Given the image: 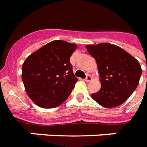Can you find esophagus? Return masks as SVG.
I'll return each mask as SVG.
<instances>
[{"mask_svg": "<svg viewBox=\"0 0 147 147\" xmlns=\"http://www.w3.org/2000/svg\"><path fill=\"white\" fill-rule=\"evenodd\" d=\"M92 76H89V75H87V76H86V78H85V80L86 81V82H90V81L92 80Z\"/></svg>", "mask_w": 147, "mask_h": 147, "instance_id": "esophagus-1", "label": "esophagus"}]
</instances>
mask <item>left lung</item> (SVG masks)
I'll list each match as a JSON object with an SVG mask.
<instances>
[{
	"label": "left lung",
	"instance_id": "8db88e82",
	"mask_svg": "<svg viewBox=\"0 0 147 147\" xmlns=\"http://www.w3.org/2000/svg\"><path fill=\"white\" fill-rule=\"evenodd\" d=\"M97 62L101 88L92 98L105 107L123 104L137 88L142 74L139 62L121 47L110 43L88 45Z\"/></svg>",
	"mask_w": 147,
	"mask_h": 147
}]
</instances>
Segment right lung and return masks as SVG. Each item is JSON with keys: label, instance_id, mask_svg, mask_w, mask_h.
I'll return each instance as SVG.
<instances>
[{"label": "right lung", "instance_id": "1", "mask_svg": "<svg viewBox=\"0 0 147 147\" xmlns=\"http://www.w3.org/2000/svg\"><path fill=\"white\" fill-rule=\"evenodd\" d=\"M76 48V44L54 40L25 60L22 80L28 96L39 107H58L69 98L78 80L70 62Z\"/></svg>", "mask_w": 147, "mask_h": 147}]
</instances>
